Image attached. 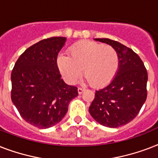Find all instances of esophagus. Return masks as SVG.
Returning a JSON list of instances; mask_svg holds the SVG:
<instances>
[{
    "mask_svg": "<svg viewBox=\"0 0 158 158\" xmlns=\"http://www.w3.org/2000/svg\"><path fill=\"white\" fill-rule=\"evenodd\" d=\"M84 89H82V88H79V89H78V93H79V94H82L84 93Z\"/></svg>",
    "mask_w": 158,
    "mask_h": 158,
    "instance_id": "obj_1",
    "label": "esophagus"
}]
</instances>
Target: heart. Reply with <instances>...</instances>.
<instances>
[{
    "mask_svg": "<svg viewBox=\"0 0 158 158\" xmlns=\"http://www.w3.org/2000/svg\"><path fill=\"white\" fill-rule=\"evenodd\" d=\"M69 54L60 55L56 60L60 74L69 84L76 82L82 70L94 87L108 84L117 73L119 55L111 46L84 41L70 47Z\"/></svg>",
    "mask_w": 158,
    "mask_h": 158,
    "instance_id": "heart-1",
    "label": "heart"
}]
</instances>
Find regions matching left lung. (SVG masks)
I'll use <instances>...</instances> for the list:
<instances>
[{"label": "left lung", "mask_w": 158, "mask_h": 158, "mask_svg": "<svg viewBox=\"0 0 158 158\" xmlns=\"http://www.w3.org/2000/svg\"><path fill=\"white\" fill-rule=\"evenodd\" d=\"M115 48L119 68L104 88L97 90L89 113L100 125L117 128L136 117L147 98L148 73L142 60L130 48L109 38H95Z\"/></svg>", "instance_id": "left-lung-1"}]
</instances>
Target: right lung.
<instances>
[{"mask_svg": "<svg viewBox=\"0 0 158 158\" xmlns=\"http://www.w3.org/2000/svg\"><path fill=\"white\" fill-rule=\"evenodd\" d=\"M65 42L64 37L39 41L19 57L11 72V100L23 120L39 129L59 123L79 95L61 79L56 64Z\"/></svg>", "mask_w": 158, "mask_h": 158, "instance_id": "add662e5", "label": "right lung"}]
</instances>
